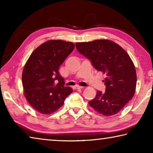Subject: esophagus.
<instances>
[{"label": "esophagus", "instance_id": "esophagus-1", "mask_svg": "<svg viewBox=\"0 0 153 153\" xmlns=\"http://www.w3.org/2000/svg\"><path fill=\"white\" fill-rule=\"evenodd\" d=\"M83 88L82 86H78V85H76V86H75L73 87V88L75 89V90H78V89H82Z\"/></svg>", "mask_w": 153, "mask_h": 153}]
</instances>
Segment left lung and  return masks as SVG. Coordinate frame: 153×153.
Listing matches in <instances>:
<instances>
[{"label": "left lung", "mask_w": 153, "mask_h": 153, "mask_svg": "<svg viewBox=\"0 0 153 153\" xmlns=\"http://www.w3.org/2000/svg\"><path fill=\"white\" fill-rule=\"evenodd\" d=\"M77 51L106 75L105 92L97 90L90 106L105 116L113 115L132 99L136 87V71L131 58L117 44L108 40L77 42Z\"/></svg>", "instance_id": "left-lung-1"}]
</instances>
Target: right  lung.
Listing matches in <instances>:
<instances>
[{
	"instance_id": "1",
	"label": "right lung",
	"mask_w": 153,
	"mask_h": 153,
	"mask_svg": "<svg viewBox=\"0 0 153 153\" xmlns=\"http://www.w3.org/2000/svg\"><path fill=\"white\" fill-rule=\"evenodd\" d=\"M75 45L61 40H51L33 51L22 73L25 97L31 106L42 114L55 112L73 92L65 86L59 67L74 51Z\"/></svg>"
}]
</instances>
